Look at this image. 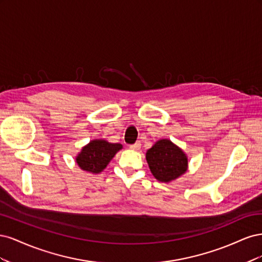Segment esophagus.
Wrapping results in <instances>:
<instances>
[{"label": "esophagus", "instance_id": "1", "mask_svg": "<svg viewBox=\"0 0 262 262\" xmlns=\"http://www.w3.org/2000/svg\"><path fill=\"white\" fill-rule=\"evenodd\" d=\"M129 147H130L131 149H133V150H139L140 147H141V143H140V142H136V143L131 144Z\"/></svg>", "mask_w": 262, "mask_h": 262}]
</instances>
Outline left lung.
<instances>
[{"mask_svg": "<svg viewBox=\"0 0 262 262\" xmlns=\"http://www.w3.org/2000/svg\"><path fill=\"white\" fill-rule=\"evenodd\" d=\"M146 162L153 176L162 182H170L179 178L188 168L187 155L168 139L158 140L147 149Z\"/></svg>", "mask_w": 262, "mask_h": 262, "instance_id": "1", "label": "left lung"}]
</instances>
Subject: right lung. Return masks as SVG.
<instances>
[{
    "label": "right lung",
    "mask_w": 262,
    "mask_h": 262,
    "mask_svg": "<svg viewBox=\"0 0 262 262\" xmlns=\"http://www.w3.org/2000/svg\"><path fill=\"white\" fill-rule=\"evenodd\" d=\"M122 148L120 143H109L106 140H93L77 154L75 161L80 168L92 173H99L113 160L118 150Z\"/></svg>",
    "instance_id": "obj_1"
}]
</instances>
